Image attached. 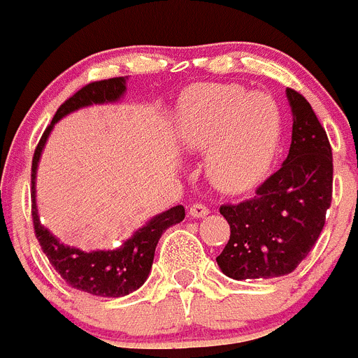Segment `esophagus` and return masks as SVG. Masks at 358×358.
I'll return each mask as SVG.
<instances>
[{
	"label": "esophagus",
	"mask_w": 358,
	"mask_h": 358,
	"mask_svg": "<svg viewBox=\"0 0 358 358\" xmlns=\"http://www.w3.org/2000/svg\"><path fill=\"white\" fill-rule=\"evenodd\" d=\"M207 214H208V207L207 205H203V203H194V205H191V208H189V215L194 219L205 217Z\"/></svg>",
	"instance_id": "esophagus-1"
}]
</instances>
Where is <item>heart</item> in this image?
Masks as SVG:
<instances>
[{
	"label": "heart",
	"mask_w": 358,
	"mask_h": 358,
	"mask_svg": "<svg viewBox=\"0 0 358 358\" xmlns=\"http://www.w3.org/2000/svg\"><path fill=\"white\" fill-rule=\"evenodd\" d=\"M180 139L208 151L207 173L224 192H243L266 173L280 135V110L266 92L237 85H201L187 96Z\"/></svg>",
	"instance_id": "obj_1"
}]
</instances>
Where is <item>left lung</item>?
I'll list each match as a JSON object with an SVG mask.
<instances>
[{
	"mask_svg": "<svg viewBox=\"0 0 358 358\" xmlns=\"http://www.w3.org/2000/svg\"><path fill=\"white\" fill-rule=\"evenodd\" d=\"M285 94L292 112L287 159L250 199L219 208L230 239L215 260L234 280L294 271L314 248L330 208L334 162L327 131L303 96L292 89Z\"/></svg>",
	"mask_w": 358,
	"mask_h": 358,
	"instance_id": "1",
	"label": "left lung"
}]
</instances>
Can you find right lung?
Here are the masks:
<instances>
[{
  "label": "right lung",
  "instance_id": "obj_1",
  "mask_svg": "<svg viewBox=\"0 0 358 358\" xmlns=\"http://www.w3.org/2000/svg\"><path fill=\"white\" fill-rule=\"evenodd\" d=\"M124 91H127L124 76L92 82L82 87L76 94H73L60 105L51 124L38 141L34 160H31V217H34V230L38 244L46 253L51 266L55 267V271L62 276L64 282L78 291L103 296V298L127 296L137 291L146 282L159 239L167 228L183 221L185 208L182 205H176V207L155 215L115 250H98L87 253L78 248L60 243L48 228L41 224L37 203H35V176H37V166L44 144H46L57 121L78 108L119 101Z\"/></svg>",
  "mask_w": 358,
  "mask_h": 358
}]
</instances>
